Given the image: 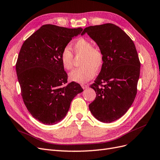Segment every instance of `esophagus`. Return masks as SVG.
<instances>
[{"label":"esophagus","mask_w":160,"mask_h":160,"mask_svg":"<svg viewBox=\"0 0 160 160\" xmlns=\"http://www.w3.org/2000/svg\"><path fill=\"white\" fill-rule=\"evenodd\" d=\"M81 87H82V88H83V89H87V88H89V85L83 84V85H81Z\"/></svg>","instance_id":"34e87169"}]
</instances>
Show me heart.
Returning a JSON list of instances; mask_svg holds the SVG:
<instances>
[{
	"label": "heart",
	"instance_id": "1",
	"mask_svg": "<svg viewBox=\"0 0 160 160\" xmlns=\"http://www.w3.org/2000/svg\"><path fill=\"white\" fill-rule=\"evenodd\" d=\"M74 55L81 57V67L71 72L69 77L77 83H85L91 80L95 75V71H99L103 65L104 56L101 51L93 47L91 41L85 38H79L72 47ZM61 61L62 67L71 70L73 67L75 58L68 47H65L61 54Z\"/></svg>",
	"mask_w": 160,
	"mask_h": 160
}]
</instances>
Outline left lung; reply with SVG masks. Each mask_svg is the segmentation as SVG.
Here are the masks:
<instances>
[{
    "mask_svg": "<svg viewBox=\"0 0 160 160\" xmlns=\"http://www.w3.org/2000/svg\"><path fill=\"white\" fill-rule=\"evenodd\" d=\"M85 32L104 56L99 74L90 86L96 98L89 108L97 119L111 123L127 112L136 96L140 73L138 52L131 38L113 24L86 27L81 35Z\"/></svg>",
    "mask_w": 160,
    "mask_h": 160,
    "instance_id": "left-lung-1",
    "label": "left lung"
}]
</instances>
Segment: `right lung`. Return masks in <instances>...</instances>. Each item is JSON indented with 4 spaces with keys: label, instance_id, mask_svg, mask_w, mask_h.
<instances>
[{
    "label": "right lung",
    "instance_id": "right-lung-1",
    "mask_svg": "<svg viewBox=\"0 0 160 160\" xmlns=\"http://www.w3.org/2000/svg\"><path fill=\"white\" fill-rule=\"evenodd\" d=\"M83 28L42 25L23 42L16 63L21 96L34 118L47 125L63 119L75 97L83 89L72 81L67 84L61 54Z\"/></svg>",
    "mask_w": 160,
    "mask_h": 160
}]
</instances>
